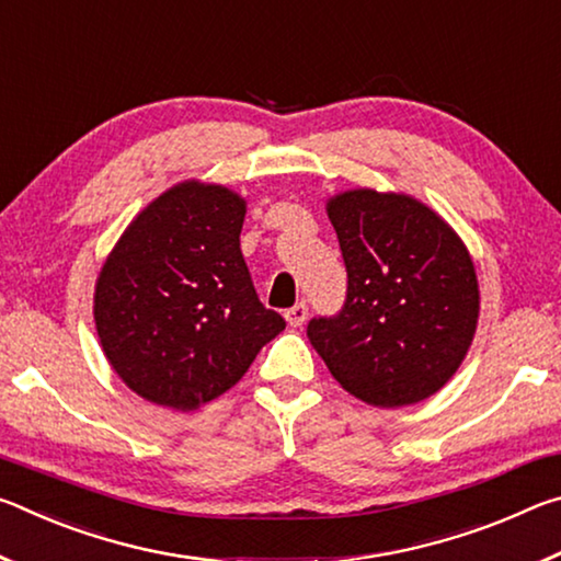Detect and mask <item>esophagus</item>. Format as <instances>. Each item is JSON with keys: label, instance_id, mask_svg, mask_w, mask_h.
<instances>
[{"label": "esophagus", "instance_id": "34e87169", "mask_svg": "<svg viewBox=\"0 0 561 561\" xmlns=\"http://www.w3.org/2000/svg\"><path fill=\"white\" fill-rule=\"evenodd\" d=\"M284 317H287L289 327H301L304 321H307V317H309V307H307V301H299V304H294L291 309L284 311Z\"/></svg>", "mask_w": 561, "mask_h": 561}]
</instances>
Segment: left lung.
<instances>
[{
    "label": "left lung",
    "mask_w": 561,
    "mask_h": 561,
    "mask_svg": "<svg viewBox=\"0 0 561 561\" xmlns=\"http://www.w3.org/2000/svg\"><path fill=\"white\" fill-rule=\"evenodd\" d=\"M346 301L307 334L331 376L368 405L425 401L450 381L472 344L478 277L453 227L398 193L348 190L327 203Z\"/></svg>",
    "instance_id": "obj_1"
}]
</instances>
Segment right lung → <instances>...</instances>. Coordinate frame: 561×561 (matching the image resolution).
Here are the masks:
<instances>
[{"label":"right lung","instance_id":"right-lung-1","mask_svg":"<svg viewBox=\"0 0 561 561\" xmlns=\"http://www.w3.org/2000/svg\"><path fill=\"white\" fill-rule=\"evenodd\" d=\"M244 213L232 190L187 180L156 197L103 264L93 297L103 354L146 401L175 411L213 401L287 327L254 291Z\"/></svg>","mask_w":561,"mask_h":561}]
</instances>
